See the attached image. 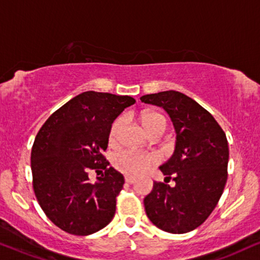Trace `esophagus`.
<instances>
[{
  "instance_id": "1",
  "label": "esophagus",
  "mask_w": 260,
  "mask_h": 260,
  "mask_svg": "<svg viewBox=\"0 0 260 260\" xmlns=\"http://www.w3.org/2000/svg\"><path fill=\"white\" fill-rule=\"evenodd\" d=\"M124 180H126V183H128V184H133L134 181H136V178L127 176L126 178H124Z\"/></svg>"
}]
</instances>
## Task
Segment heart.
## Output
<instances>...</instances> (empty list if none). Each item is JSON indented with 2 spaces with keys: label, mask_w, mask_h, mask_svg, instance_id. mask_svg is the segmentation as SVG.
<instances>
[{
  "label": "heart",
  "mask_w": 260,
  "mask_h": 260,
  "mask_svg": "<svg viewBox=\"0 0 260 260\" xmlns=\"http://www.w3.org/2000/svg\"><path fill=\"white\" fill-rule=\"evenodd\" d=\"M123 122V117H118L111 124L110 132H109V142L111 144L116 143ZM142 123L149 134L155 132L164 133L167 128V120L164 115L157 111L143 112ZM157 161L158 157L154 154H143V152L134 151V150H122L114 156L112 165L117 171L128 174V176H139V174L149 171L152 166L157 164Z\"/></svg>",
  "instance_id": "heart-1"
}]
</instances>
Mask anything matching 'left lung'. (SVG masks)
<instances>
[{
  "instance_id": "1",
  "label": "left lung",
  "mask_w": 260,
  "mask_h": 260,
  "mask_svg": "<svg viewBox=\"0 0 260 260\" xmlns=\"http://www.w3.org/2000/svg\"><path fill=\"white\" fill-rule=\"evenodd\" d=\"M164 108L177 133L173 155L160 170L176 185L155 181L144 199L146 215L158 229L185 234L200 226L219 201L228 179L226 136L209 112L177 90L140 96Z\"/></svg>"
}]
</instances>
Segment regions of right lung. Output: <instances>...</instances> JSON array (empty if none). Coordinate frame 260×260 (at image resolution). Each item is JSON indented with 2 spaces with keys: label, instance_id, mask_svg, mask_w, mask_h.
<instances>
[{
  "label": "right lung",
  "instance_id": "obj_1",
  "mask_svg": "<svg viewBox=\"0 0 260 260\" xmlns=\"http://www.w3.org/2000/svg\"><path fill=\"white\" fill-rule=\"evenodd\" d=\"M134 103L128 95L83 92L53 112L37 133L31 150L34 191L48 219L65 233L90 235L114 218L124 178L103 152L112 122ZM90 169L105 171L95 183L88 178Z\"/></svg>",
  "mask_w": 260,
  "mask_h": 260
}]
</instances>
